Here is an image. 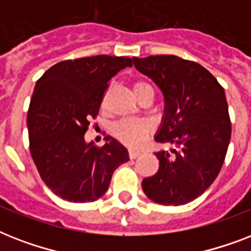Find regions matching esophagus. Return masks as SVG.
Instances as JSON below:
<instances>
[{"instance_id":"34e87169","label":"esophagus","mask_w":251,"mask_h":251,"mask_svg":"<svg viewBox=\"0 0 251 251\" xmlns=\"http://www.w3.org/2000/svg\"><path fill=\"white\" fill-rule=\"evenodd\" d=\"M139 155H141V153L137 152V151H133V150H130V151H129L130 159H137V157H139Z\"/></svg>"}]
</instances>
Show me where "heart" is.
Returning <instances> with one entry per match:
<instances>
[{"label":"heart","mask_w":251,"mask_h":251,"mask_svg":"<svg viewBox=\"0 0 251 251\" xmlns=\"http://www.w3.org/2000/svg\"><path fill=\"white\" fill-rule=\"evenodd\" d=\"M134 92L138 99L143 98L145 95H155L153 87L145 80H137L133 84ZM113 134L118 141L129 147H139L146 141L150 133L152 131V126L147 121L141 120H121L113 125Z\"/></svg>","instance_id":"b5f03b06"}]
</instances>
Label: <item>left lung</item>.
<instances>
[{
  "mask_svg": "<svg viewBox=\"0 0 251 251\" xmlns=\"http://www.w3.org/2000/svg\"><path fill=\"white\" fill-rule=\"evenodd\" d=\"M133 61L164 95V118L155 141L176 146L155 153L159 171L142 181L143 191L160 204L191 202L218 177L229 146L232 124L224 88L194 61L171 54Z\"/></svg>",
  "mask_w": 251,
  "mask_h": 251,
  "instance_id": "8db88e82",
  "label": "left lung"
}]
</instances>
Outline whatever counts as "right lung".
Returning <instances> with one entry per match:
<instances>
[{
	"label": "right lung",
	"mask_w": 251,
	"mask_h": 251,
	"mask_svg": "<svg viewBox=\"0 0 251 251\" xmlns=\"http://www.w3.org/2000/svg\"><path fill=\"white\" fill-rule=\"evenodd\" d=\"M131 65L129 57H82L53 65L36 82L27 114L29 152L41 179L60 198L94 202L129 160L114 138L108 135L99 147L86 143L84 134L112 76Z\"/></svg>",
	"instance_id": "obj_1"
}]
</instances>
